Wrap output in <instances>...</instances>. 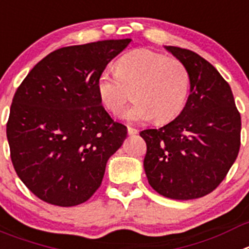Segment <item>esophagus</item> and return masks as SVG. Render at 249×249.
<instances>
[{"instance_id":"34e87169","label":"esophagus","mask_w":249,"mask_h":249,"mask_svg":"<svg viewBox=\"0 0 249 249\" xmlns=\"http://www.w3.org/2000/svg\"><path fill=\"white\" fill-rule=\"evenodd\" d=\"M127 131H128V134L129 136H134V134H137L138 133V129H136V128H133V127H127Z\"/></svg>"}]
</instances>
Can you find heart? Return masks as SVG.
I'll use <instances>...</instances> for the list:
<instances>
[{
	"mask_svg": "<svg viewBox=\"0 0 249 249\" xmlns=\"http://www.w3.org/2000/svg\"><path fill=\"white\" fill-rule=\"evenodd\" d=\"M115 68L116 74L101 72L96 83L100 101L107 111L122 112L133 92L136 104L123 113L129 122L154 117L157 123H166L180 115L191 84L181 60L143 48L123 54Z\"/></svg>",
	"mask_w": 249,
	"mask_h": 249,
	"instance_id": "obj_1",
	"label": "heart"
}]
</instances>
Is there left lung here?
Wrapping results in <instances>:
<instances>
[{
	"label": "left lung",
	"instance_id": "1",
	"mask_svg": "<svg viewBox=\"0 0 249 249\" xmlns=\"http://www.w3.org/2000/svg\"><path fill=\"white\" fill-rule=\"evenodd\" d=\"M190 74V95L180 115L158 129H144V170L160 195L191 200L213 193L241 147V115L229 83L191 50L165 47Z\"/></svg>",
	"mask_w": 249,
	"mask_h": 249
}]
</instances>
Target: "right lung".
<instances>
[{
	"label": "right lung",
	"mask_w": 249,
	"mask_h": 249,
	"mask_svg": "<svg viewBox=\"0 0 249 249\" xmlns=\"http://www.w3.org/2000/svg\"><path fill=\"white\" fill-rule=\"evenodd\" d=\"M131 39L60 48L36 64L13 96L7 122L13 168L43 201L69 207L100 188L106 163L126 140L100 101L96 83Z\"/></svg>",
	"instance_id": "obj_1"
}]
</instances>
